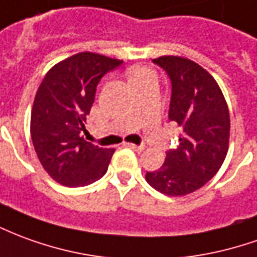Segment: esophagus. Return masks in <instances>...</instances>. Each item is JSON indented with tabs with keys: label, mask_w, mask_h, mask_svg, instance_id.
Instances as JSON below:
<instances>
[{
	"label": "esophagus",
	"mask_w": 257,
	"mask_h": 257,
	"mask_svg": "<svg viewBox=\"0 0 257 257\" xmlns=\"http://www.w3.org/2000/svg\"><path fill=\"white\" fill-rule=\"evenodd\" d=\"M125 146L132 149L135 152H143L145 150V146H138V145H134V143H125Z\"/></svg>",
	"instance_id": "obj_1"
}]
</instances>
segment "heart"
Segmentation results:
<instances>
[{"label":"heart","mask_w":257,"mask_h":257,"mask_svg":"<svg viewBox=\"0 0 257 257\" xmlns=\"http://www.w3.org/2000/svg\"><path fill=\"white\" fill-rule=\"evenodd\" d=\"M128 78L131 85L136 87V86L141 85L143 82H146L149 79H153L154 73L150 69H147V68H139V66H136V68H131L129 69Z\"/></svg>","instance_id":"heart-1"}]
</instances>
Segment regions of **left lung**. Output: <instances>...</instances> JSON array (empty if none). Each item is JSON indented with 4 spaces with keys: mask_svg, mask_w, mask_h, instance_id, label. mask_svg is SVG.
<instances>
[{
    "mask_svg": "<svg viewBox=\"0 0 257 257\" xmlns=\"http://www.w3.org/2000/svg\"><path fill=\"white\" fill-rule=\"evenodd\" d=\"M154 64L166 69L172 83L168 118L181 131L179 146L170 150L146 181L168 196L197 191L222 166L229 143V111L220 86L204 68L179 55H163Z\"/></svg>",
    "mask_w": 257,
    "mask_h": 257,
    "instance_id": "8db88e82",
    "label": "left lung"
}]
</instances>
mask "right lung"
<instances>
[{
    "instance_id": "right-lung-1",
    "label": "right lung",
    "mask_w": 257,
    "mask_h": 257,
    "mask_svg": "<svg viewBox=\"0 0 257 257\" xmlns=\"http://www.w3.org/2000/svg\"><path fill=\"white\" fill-rule=\"evenodd\" d=\"M122 60L83 51L60 61L37 89L30 135L36 154L48 175L69 188L93 184L107 172L115 149H103L82 136L96 87Z\"/></svg>"
}]
</instances>
